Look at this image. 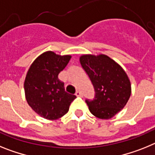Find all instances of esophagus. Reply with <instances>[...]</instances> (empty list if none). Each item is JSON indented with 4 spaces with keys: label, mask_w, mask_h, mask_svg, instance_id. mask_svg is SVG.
<instances>
[{
    "label": "esophagus",
    "mask_w": 155,
    "mask_h": 155,
    "mask_svg": "<svg viewBox=\"0 0 155 155\" xmlns=\"http://www.w3.org/2000/svg\"><path fill=\"white\" fill-rule=\"evenodd\" d=\"M76 95L77 97H82V96H83V94H82V93L80 92V91H76Z\"/></svg>",
    "instance_id": "1"
}]
</instances>
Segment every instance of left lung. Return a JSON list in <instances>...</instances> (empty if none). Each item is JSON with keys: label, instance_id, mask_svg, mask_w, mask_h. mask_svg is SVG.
<instances>
[{"label": "left lung", "instance_id": "8db88e82", "mask_svg": "<svg viewBox=\"0 0 155 155\" xmlns=\"http://www.w3.org/2000/svg\"><path fill=\"white\" fill-rule=\"evenodd\" d=\"M82 67L91 79L95 91L92 101L86 100L95 117L109 119L125 107L131 95V83L125 70L105 54H83Z\"/></svg>", "mask_w": 155, "mask_h": 155}]
</instances>
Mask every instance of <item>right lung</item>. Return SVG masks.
I'll return each instance as SVG.
<instances>
[{
  "label": "right lung",
  "instance_id": "add662e5",
  "mask_svg": "<svg viewBox=\"0 0 155 155\" xmlns=\"http://www.w3.org/2000/svg\"><path fill=\"white\" fill-rule=\"evenodd\" d=\"M71 58L46 51L35 59L28 70L24 82L25 99L32 109L46 119L61 118L76 98L64 91V83L58 77Z\"/></svg>",
  "mask_w": 155,
  "mask_h": 155
}]
</instances>
